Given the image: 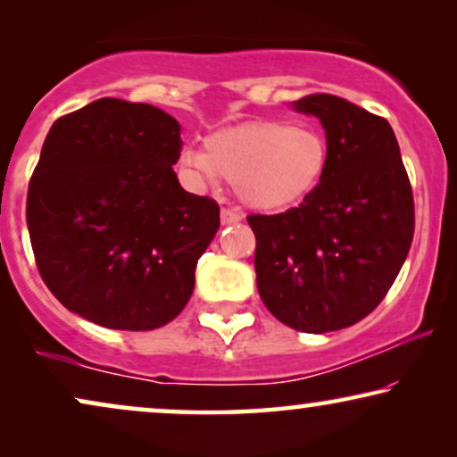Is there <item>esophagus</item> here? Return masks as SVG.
Here are the masks:
<instances>
[{"mask_svg": "<svg viewBox=\"0 0 457 457\" xmlns=\"http://www.w3.org/2000/svg\"><path fill=\"white\" fill-rule=\"evenodd\" d=\"M241 214L237 210H230V208H222L220 210V220H222V224H237V222H241Z\"/></svg>", "mask_w": 457, "mask_h": 457, "instance_id": "esophagus-1", "label": "esophagus"}]
</instances>
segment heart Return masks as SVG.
<instances>
[{"instance_id":"heart-1","label":"heart","mask_w":457,"mask_h":457,"mask_svg":"<svg viewBox=\"0 0 457 457\" xmlns=\"http://www.w3.org/2000/svg\"><path fill=\"white\" fill-rule=\"evenodd\" d=\"M205 152L183 149L179 164L199 185L220 177L255 210H285L303 202L328 168V143L320 130L283 120H249L216 130Z\"/></svg>"}]
</instances>
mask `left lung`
I'll return each instance as SVG.
<instances>
[{"label":"left lung","instance_id":"8db88e82","mask_svg":"<svg viewBox=\"0 0 457 457\" xmlns=\"http://www.w3.org/2000/svg\"><path fill=\"white\" fill-rule=\"evenodd\" d=\"M295 110L320 118L328 168L297 208L247 216L255 280L287 327L330 333L366 318L395 283L414 237V197L385 118L328 93Z\"/></svg>","mask_w":457,"mask_h":457}]
</instances>
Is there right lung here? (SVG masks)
<instances>
[{
  "mask_svg": "<svg viewBox=\"0 0 457 457\" xmlns=\"http://www.w3.org/2000/svg\"><path fill=\"white\" fill-rule=\"evenodd\" d=\"M180 124L149 104L102 97L58 118L27 195L35 262L74 314L152 330L180 314L220 227L214 199L180 187Z\"/></svg>",
  "mask_w": 457,
  "mask_h": 457,
  "instance_id": "obj_1",
  "label": "right lung"
}]
</instances>
